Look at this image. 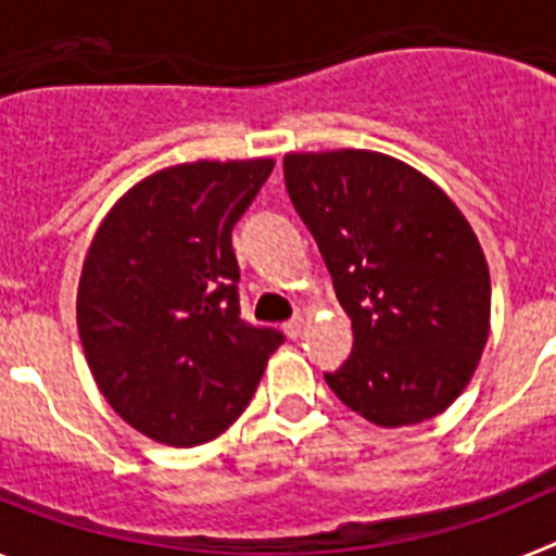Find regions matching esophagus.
Masks as SVG:
<instances>
[{
    "mask_svg": "<svg viewBox=\"0 0 556 556\" xmlns=\"http://www.w3.org/2000/svg\"><path fill=\"white\" fill-rule=\"evenodd\" d=\"M283 331H287V337H292V339L301 337V331H303V317H301V314H294L292 320L283 323Z\"/></svg>",
    "mask_w": 556,
    "mask_h": 556,
    "instance_id": "34e87169",
    "label": "esophagus"
}]
</instances>
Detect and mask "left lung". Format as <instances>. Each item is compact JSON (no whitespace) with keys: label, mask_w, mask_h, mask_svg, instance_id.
I'll list each match as a JSON object with an SVG mask.
<instances>
[{"label":"left lung","mask_w":556,"mask_h":556,"mask_svg":"<svg viewBox=\"0 0 556 556\" xmlns=\"http://www.w3.org/2000/svg\"><path fill=\"white\" fill-rule=\"evenodd\" d=\"M283 180L353 323V351L328 387L390 429L448 409L490 331V273L468 219L381 152H292Z\"/></svg>","instance_id":"8db88e82"}]
</instances>
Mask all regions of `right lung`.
I'll use <instances>...</instances> for the list:
<instances>
[{"instance_id":"1","label":"right lung","mask_w":556,"mask_h":556,"mask_svg":"<svg viewBox=\"0 0 556 556\" xmlns=\"http://www.w3.org/2000/svg\"><path fill=\"white\" fill-rule=\"evenodd\" d=\"M273 161H198L155 172L113 205L77 289L88 367L122 420L155 443L191 448L248 409L278 328L239 306L230 230Z\"/></svg>"}]
</instances>
